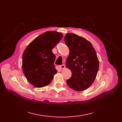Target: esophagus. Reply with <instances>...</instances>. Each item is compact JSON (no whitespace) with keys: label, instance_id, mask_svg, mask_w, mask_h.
<instances>
[{"label":"esophagus","instance_id":"34e87169","mask_svg":"<svg viewBox=\"0 0 122 122\" xmlns=\"http://www.w3.org/2000/svg\"><path fill=\"white\" fill-rule=\"evenodd\" d=\"M60 68L62 70V69H64L65 68V66L64 65H61L60 66Z\"/></svg>","mask_w":122,"mask_h":122}]
</instances>
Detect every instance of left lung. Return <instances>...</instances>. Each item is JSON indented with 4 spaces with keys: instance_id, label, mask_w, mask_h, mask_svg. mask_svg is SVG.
<instances>
[{
    "instance_id": "obj_1",
    "label": "left lung",
    "mask_w": 122,
    "mask_h": 122,
    "mask_svg": "<svg viewBox=\"0 0 122 122\" xmlns=\"http://www.w3.org/2000/svg\"><path fill=\"white\" fill-rule=\"evenodd\" d=\"M70 50L66 66L72 72L67 80L68 86L76 91H82L94 81L99 70V62L92 44L81 36L68 33L64 38Z\"/></svg>"
}]
</instances>
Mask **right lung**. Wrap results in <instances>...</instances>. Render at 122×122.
I'll list each match as a JSON object with an SVG mask.
<instances>
[{"instance_id":"1","label":"right lung","mask_w":122,"mask_h":122,"mask_svg":"<svg viewBox=\"0 0 122 122\" xmlns=\"http://www.w3.org/2000/svg\"><path fill=\"white\" fill-rule=\"evenodd\" d=\"M62 34L48 31L37 36L25 49L22 67L29 82L36 87H43L51 83L57 72L52 50L60 42Z\"/></svg>"}]
</instances>
